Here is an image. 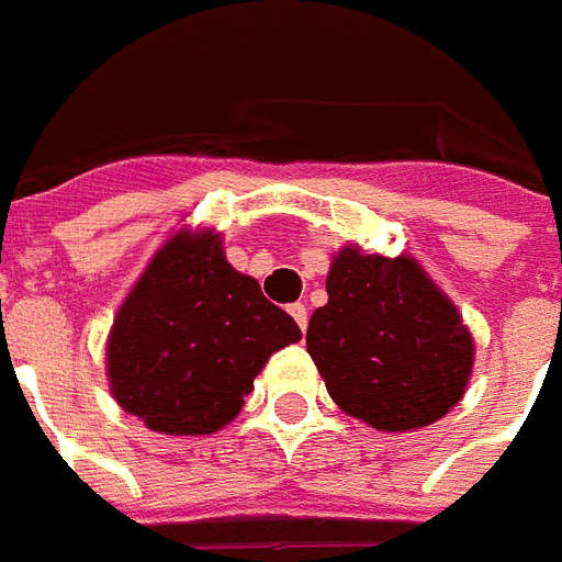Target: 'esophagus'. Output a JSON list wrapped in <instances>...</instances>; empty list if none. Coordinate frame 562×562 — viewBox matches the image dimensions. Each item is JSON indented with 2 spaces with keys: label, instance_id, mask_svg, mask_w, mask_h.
Masks as SVG:
<instances>
[{
  "label": "esophagus",
  "instance_id": "obj_1",
  "mask_svg": "<svg viewBox=\"0 0 562 562\" xmlns=\"http://www.w3.org/2000/svg\"><path fill=\"white\" fill-rule=\"evenodd\" d=\"M289 313H292V318L297 322V328L306 330V322H310V313H306L304 304H292L289 306Z\"/></svg>",
  "mask_w": 562,
  "mask_h": 562
}]
</instances>
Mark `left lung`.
<instances>
[{
    "label": "left lung",
    "instance_id": "left-lung-1",
    "mask_svg": "<svg viewBox=\"0 0 562 562\" xmlns=\"http://www.w3.org/2000/svg\"><path fill=\"white\" fill-rule=\"evenodd\" d=\"M325 285L328 304L310 318L306 352L342 413L406 434L458 406L475 358L472 334L415 258L346 246Z\"/></svg>",
    "mask_w": 562,
    "mask_h": 562
}]
</instances>
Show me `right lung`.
<instances>
[{
    "label": "right lung",
    "mask_w": 562,
    "mask_h": 562,
    "mask_svg": "<svg viewBox=\"0 0 562 562\" xmlns=\"http://www.w3.org/2000/svg\"><path fill=\"white\" fill-rule=\"evenodd\" d=\"M297 340V322L225 261L220 234L180 232L116 310L111 394L156 434H216L270 355Z\"/></svg>",
    "instance_id": "1"
}]
</instances>
